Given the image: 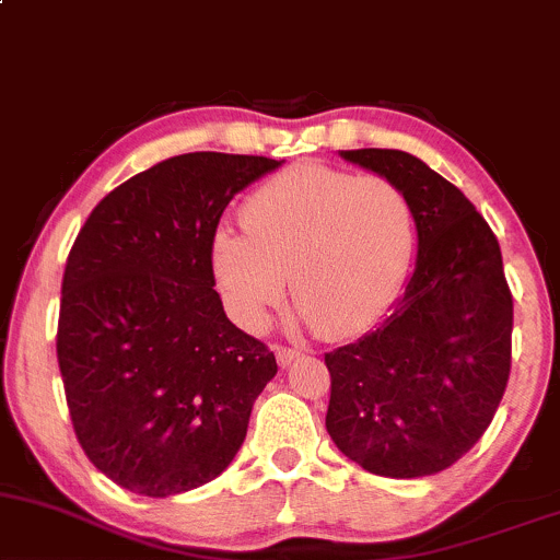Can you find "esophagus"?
Masks as SVG:
<instances>
[{
	"label": "esophagus",
	"mask_w": 560,
	"mask_h": 560,
	"mask_svg": "<svg viewBox=\"0 0 560 560\" xmlns=\"http://www.w3.org/2000/svg\"><path fill=\"white\" fill-rule=\"evenodd\" d=\"M302 349L298 347H276V360L281 362V365H292L294 360H300Z\"/></svg>",
	"instance_id": "1"
}]
</instances>
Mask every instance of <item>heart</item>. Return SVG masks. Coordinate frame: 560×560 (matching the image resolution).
<instances>
[{"instance_id": "1", "label": "heart", "mask_w": 560, "mask_h": 560, "mask_svg": "<svg viewBox=\"0 0 560 560\" xmlns=\"http://www.w3.org/2000/svg\"><path fill=\"white\" fill-rule=\"evenodd\" d=\"M242 226H219L211 268L229 313L258 331L292 279L302 318L345 339L386 313L415 245L407 195L378 174L323 164L289 166L242 206Z\"/></svg>"}]
</instances>
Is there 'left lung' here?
Masks as SVG:
<instances>
[{
  "label": "left lung",
  "mask_w": 560,
  "mask_h": 560,
  "mask_svg": "<svg viewBox=\"0 0 560 560\" xmlns=\"http://www.w3.org/2000/svg\"><path fill=\"white\" fill-rule=\"evenodd\" d=\"M341 156L407 195L417 262L383 326L326 354L328 435L373 475H438L480 441L509 383L514 300L501 247L459 187L412 153Z\"/></svg>",
  "instance_id": "left-lung-1"
}]
</instances>
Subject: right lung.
Listing matches in <instances>:
<instances>
[{"label":"right lung","mask_w":560,"mask_h":560,"mask_svg":"<svg viewBox=\"0 0 560 560\" xmlns=\"http://www.w3.org/2000/svg\"><path fill=\"white\" fill-rule=\"evenodd\" d=\"M276 159L182 153L93 208L67 255L57 360L85 456L130 493L211 482L247 435L276 357L226 318L211 240Z\"/></svg>","instance_id":"obj_1"}]
</instances>
